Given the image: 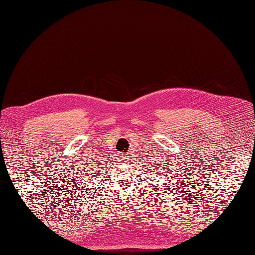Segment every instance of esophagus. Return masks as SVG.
<instances>
[{
    "label": "esophagus",
    "mask_w": 255,
    "mask_h": 255,
    "mask_svg": "<svg viewBox=\"0 0 255 255\" xmlns=\"http://www.w3.org/2000/svg\"><path fill=\"white\" fill-rule=\"evenodd\" d=\"M124 159H125V158H123V159H122V160H124Z\"/></svg>",
    "instance_id": "esophagus-1"
}]
</instances>
